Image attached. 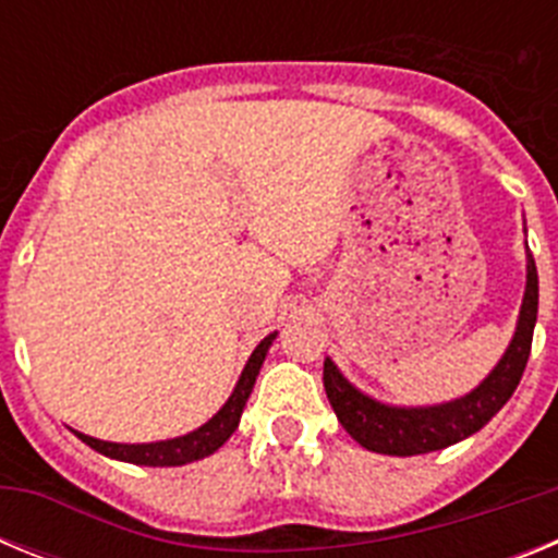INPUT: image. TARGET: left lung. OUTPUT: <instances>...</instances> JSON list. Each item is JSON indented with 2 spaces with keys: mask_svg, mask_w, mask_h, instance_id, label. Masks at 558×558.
<instances>
[{
  "mask_svg": "<svg viewBox=\"0 0 558 558\" xmlns=\"http://www.w3.org/2000/svg\"><path fill=\"white\" fill-rule=\"evenodd\" d=\"M525 293H522L520 318H517L514 338L509 349L497 360V366L483 377L481 386L472 388L463 397L441 402V405H386L379 399L368 397L354 388L332 357L324 360V388H327L329 405L343 425V430L372 452L383 456H425V452L445 450L458 445L472 433L481 430L497 411L511 399L520 377L525 372L534 340L536 310H539V276L536 263L525 243Z\"/></svg>",
  "mask_w": 558,
  "mask_h": 558,
  "instance_id": "left-lung-1",
  "label": "left lung"
}]
</instances>
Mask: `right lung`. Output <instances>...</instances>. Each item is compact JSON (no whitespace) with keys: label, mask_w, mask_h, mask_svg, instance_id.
I'll return each mask as SVG.
<instances>
[{"label":"right lung","mask_w":558,"mask_h":558,"mask_svg":"<svg viewBox=\"0 0 558 558\" xmlns=\"http://www.w3.org/2000/svg\"><path fill=\"white\" fill-rule=\"evenodd\" d=\"M276 340V332H270L268 338L259 340V347L251 352L248 363H245L243 374L236 379L234 391L226 399V405L220 408L215 416L201 425L198 430L186 433L179 438H167V441H150V445H117V441H100L95 436H86V433H77L83 445H88L92 450H97L100 456L113 458V461L136 463V466H184V463L201 461V458L218 452L220 447L231 438V433L240 425V416H243V408L248 402L251 391H254L256 374L263 368L265 354H268L270 343Z\"/></svg>","instance_id":"obj_1"}]
</instances>
